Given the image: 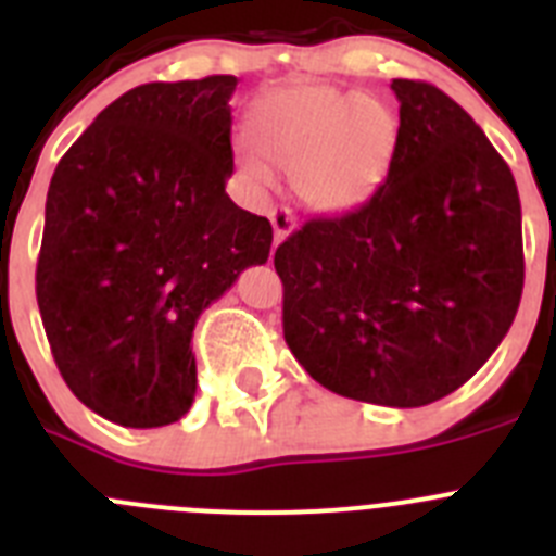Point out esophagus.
Segmentation results:
<instances>
[{
    "label": "esophagus",
    "instance_id": "obj_1",
    "mask_svg": "<svg viewBox=\"0 0 556 556\" xmlns=\"http://www.w3.org/2000/svg\"><path fill=\"white\" fill-rule=\"evenodd\" d=\"M269 223H273V230H275V244H281L283 239H287V236L294 230L292 211L283 208V205H278V208L269 211Z\"/></svg>",
    "mask_w": 556,
    "mask_h": 556
}]
</instances>
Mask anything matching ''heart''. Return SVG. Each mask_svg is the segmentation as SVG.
<instances>
[{
	"label": "heart",
	"mask_w": 556,
	"mask_h": 556,
	"mask_svg": "<svg viewBox=\"0 0 556 556\" xmlns=\"http://www.w3.org/2000/svg\"><path fill=\"white\" fill-rule=\"evenodd\" d=\"M248 136L269 166L292 178L294 194L306 208L333 217L362 208L387 180L397 119L378 97L328 83H301L275 88L255 102ZM257 156L239 152L236 169L262 189L273 175Z\"/></svg>",
	"instance_id": "b5f03b06"
}]
</instances>
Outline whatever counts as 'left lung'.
<instances>
[{
    "label": "left lung",
    "mask_w": 556,
    "mask_h": 556,
    "mask_svg": "<svg viewBox=\"0 0 556 556\" xmlns=\"http://www.w3.org/2000/svg\"><path fill=\"white\" fill-rule=\"evenodd\" d=\"M401 102L387 180L362 208L308 219L275 250L283 339L314 381L365 404H434L507 337L523 292L513 172L431 83Z\"/></svg>",
    "instance_id": "obj_1"
}]
</instances>
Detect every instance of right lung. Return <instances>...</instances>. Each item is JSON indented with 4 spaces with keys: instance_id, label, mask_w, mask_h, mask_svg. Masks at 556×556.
<instances>
[{
    "instance_id": "right-lung-1",
    "label": "right lung",
    "mask_w": 556,
    "mask_h": 556,
    "mask_svg": "<svg viewBox=\"0 0 556 556\" xmlns=\"http://www.w3.org/2000/svg\"><path fill=\"white\" fill-rule=\"evenodd\" d=\"M233 75L144 83L113 100L58 164L36 269L43 331L68 390L111 424L191 409V333L273 225L228 198Z\"/></svg>"
}]
</instances>
